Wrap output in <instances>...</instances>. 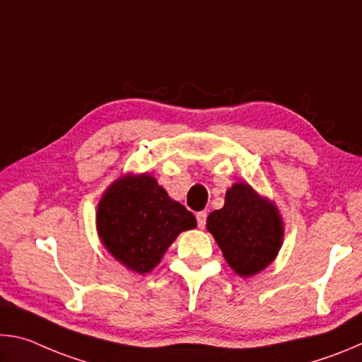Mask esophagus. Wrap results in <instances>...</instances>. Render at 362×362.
<instances>
[{"instance_id":"1","label":"esophagus","mask_w":362,"mask_h":362,"mask_svg":"<svg viewBox=\"0 0 362 362\" xmlns=\"http://www.w3.org/2000/svg\"><path fill=\"white\" fill-rule=\"evenodd\" d=\"M206 218H207V212L206 211H201V212L196 214V220H198L199 228H204V226H206Z\"/></svg>"}]
</instances>
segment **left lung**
Masks as SVG:
<instances>
[{
	"mask_svg": "<svg viewBox=\"0 0 362 362\" xmlns=\"http://www.w3.org/2000/svg\"><path fill=\"white\" fill-rule=\"evenodd\" d=\"M228 265L243 278L272 263L283 246L284 225L278 207L244 182L226 189L225 206L207 217Z\"/></svg>",
	"mask_w": 362,
	"mask_h": 362,
	"instance_id": "left-lung-1",
	"label": "left lung"
}]
</instances>
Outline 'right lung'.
Instances as JSON below:
<instances>
[{
	"mask_svg": "<svg viewBox=\"0 0 362 362\" xmlns=\"http://www.w3.org/2000/svg\"><path fill=\"white\" fill-rule=\"evenodd\" d=\"M194 226L193 214L170 199L150 174L122 175L107 188L97 207L102 244L140 274L150 273L175 238Z\"/></svg>",
	"mask_w": 362,
	"mask_h": 362,
	"instance_id": "add662e5",
	"label": "right lung"
}]
</instances>
